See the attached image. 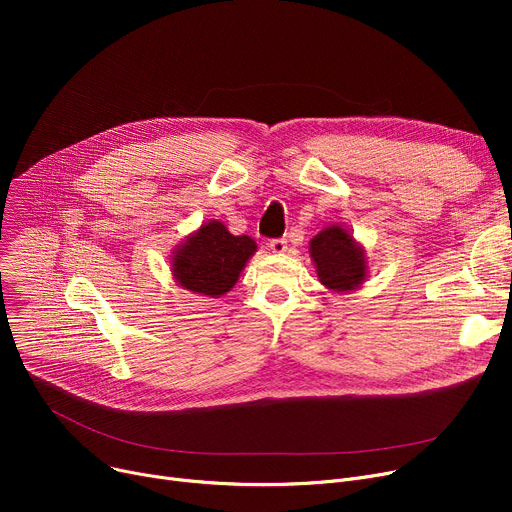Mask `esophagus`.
Listing matches in <instances>:
<instances>
[{
    "instance_id": "1",
    "label": "esophagus",
    "mask_w": 512,
    "mask_h": 512,
    "mask_svg": "<svg viewBox=\"0 0 512 512\" xmlns=\"http://www.w3.org/2000/svg\"><path fill=\"white\" fill-rule=\"evenodd\" d=\"M270 249L280 255L288 249V240L286 238H274V240H270Z\"/></svg>"
}]
</instances>
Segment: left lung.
Wrapping results in <instances>:
<instances>
[{
	"mask_svg": "<svg viewBox=\"0 0 512 512\" xmlns=\"http://www.w3.org/2000/svg\"><path fill=\"white\" fill-rule=\"evenodd\" d=\"M319 282L336 290H355L365 280V253L340 226L321 230L309 245Z\"/></svg>",
	"mask_w": 512,
	"mask_h": 512,
	"instance_id": "left-lung-1",
	"label": "left lung"
}]
</instances>
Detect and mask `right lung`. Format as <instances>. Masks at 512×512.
Here are the masks:
<instances>
[{"mask_svg": "<svg viewBox=\"0 0 512 512\" xmlns=\"http://www.w3.org/2000/svg\"><path fill=\"white\" fill-rule=\"evenodd\" d=\"M255 251L251 236H234L222 222H209L174 253V276L186 290L218 299L236 284Z\"/></svg>", "mask_w": 512, "mask_h": 512, "instance_id": "obj_1", "label": "right lung"}]
</instances>
